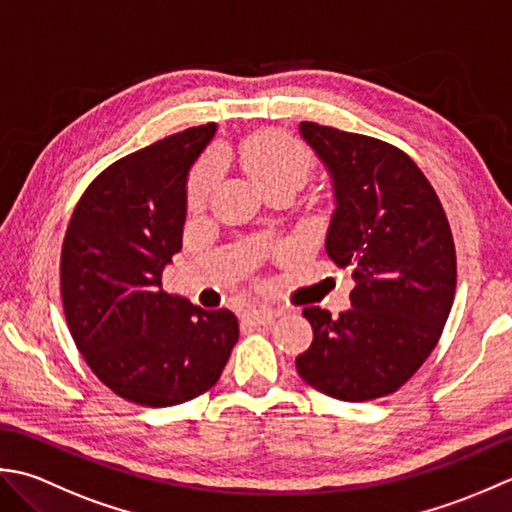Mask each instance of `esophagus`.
<instances>
[{
  "label": "esophagus",
  "mask_w": 512,
  "mask_h": 512,
  "mask_svg": "<svg viewBox=\"0 0 512 512\" xmlns=\"http://www.w3.org/2000/svg\"><path fill=\"white\" fill-rule=\"evenodd\" d=\"M278 316H280V311H276V309H249L245 314L249 325H256V327L269 325V322H274Z\"/></svg>",
  "instance_id": "obj_1"
}]
</instances>
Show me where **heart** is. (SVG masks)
Returning <instances> with one entry per match:
<instances>
[{
  "label": "heart",
  "mask_w": 512,
  "mask_h": 512,
  "mask_svg": "<svg viewBox=\"0 0 512 512\" xmlns=\"http://www.w3.org/2000/svg\"><path fill=\"white\" fill-rule=\"evenodd\" d=\"M238 159H241L249 176H252L263 190L276 183H294L300 187L307 181L311 165H314L305 145L296 141L294 137H287V134L280 132H267L260 134V137L247 139L241 148H238ZM216 179V159H205L194 170L190 187H187V201H190L192 210H198V207L207 201Z\"/></svg>",
  "instance_id": "1"
}]
</instances>
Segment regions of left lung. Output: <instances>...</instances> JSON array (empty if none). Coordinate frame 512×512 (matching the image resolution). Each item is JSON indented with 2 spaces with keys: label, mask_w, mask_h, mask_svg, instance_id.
Masks as SVG:
<instances>
[{
  "label": "left lung",
  "mask_w": 512,
  "mask_h": 512,
  "mask_svg": "<svg viewBox=\"0 0 512 512\" xmlns=\"http://www.w3.org/2000/svg\"><path fill=\"white\" fill-rule=\"evenodd\" d=\"M300 137L325 163L336 198L325 249L356 287L338 318L302 309L314 342L296 369L329 398H384L431 356L451 314V227L429 179L395 145L311 121L300 123Z\"/></svg>",
  "instance_id": "8db88e82"
}]
</instances>
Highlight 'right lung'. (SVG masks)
Masks as SVG:
<instances>
[{
	"mask_svg": "<svg viewBox=\"0 0 512 512\" xmlns=\"http://www.w3.org/2000/svg\"><path fill=\"white\" fill-rule=\"evenodd\" d=\"M216 123L187 128L114 161L88 185L61 247V300L83 360L119 398L161 409L212 389L238 320L163 291L181 252L187 174Z\"/></svg>",
	"mask_w": 512,
	"mask_h": 512,
	"instance_id": "right-lung-1",
	"label": "right lung"
}]
</instances>
